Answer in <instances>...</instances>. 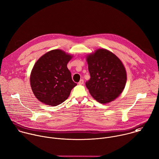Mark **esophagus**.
<instances>
[{"mask_svg":"<svg viewBox=\"0 0 159 159\" xmlns=\"http://www.w3.org/2000/svg\"><path fill=\"white\" fill-rule=\"evenodd\" d=\"M84 80L83 79H81L80 81H79V82L78 83L79 85H83L84 84Z\"/></svg>","mask_w":159,"mask_h":159,"instance_id":"esophagus-1","label":"esophagus"}]
</instances>
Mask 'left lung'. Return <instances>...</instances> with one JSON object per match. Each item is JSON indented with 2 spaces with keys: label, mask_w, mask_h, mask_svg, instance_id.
<instances>
[{
  "label": "left lung",
  "mask_w": 159,
  "mask_h": 159,
  "mask_svg": "<svg viewBox=\"0 0 159 159\" xmlns=\"http://www.w3.org/2000/svg\"><path fill=\"white\" fill-rule=\"evenodd\" d=\"M86 60L90 79L85 85L92 97L102 104L114 101L123 92L127 80L121 61L103 48L88 54Z\"/></svg>",
  "instance_id": "8db88e82"
}]
</instances>
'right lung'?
Wrapping results in <instances>:
<instances>
[{
  "label": "right lung",
  "instance_id": "add662e5",
  "mask_svg": "<svg viewBox=\"0 0 159 159\" xmlns=\"http://www.w3.org/2000/svg\"><path fill=\"white\" fill-rule=\"evenodd\" d=\"M73 56L61 49H53L35 62L30 82L33 93L39 102L56 107L67 99L77 85L67 67Z\"/></svg>",
  "mask_w": 159,
  "mask_h": 159
}]
</instances>
